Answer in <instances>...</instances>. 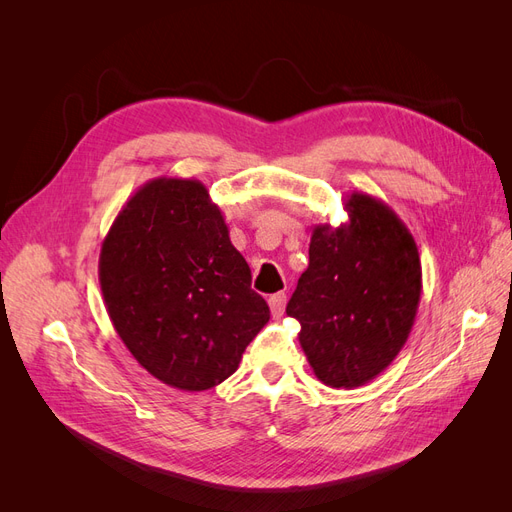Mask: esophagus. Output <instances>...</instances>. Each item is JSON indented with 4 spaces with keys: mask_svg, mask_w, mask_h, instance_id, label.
Returning <instances> with one entry per match:
<instances>
[{
    "mask_svg": "<svg viewBox=\"0 0 512 512\" xmlns=\"http://www.w3.org/2000/svg\"><path fill=\"white\" fill-rule=\"evenodd\" d=\"M269 307H271L273 318H282L284 316V309H286V294L284 292L271 294V297H269Z\"/></svg>",
    "mask_w": 512,
    "mask_h": 512,
    "instance_id": "esophagus-1",
    "label": "esophagus"
}]
</instances>
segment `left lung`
Here are the masks:
<instances>
[{
    "label": "left lung",
    "instance_id": "8db88e82",
    "mask_svg": "<svg viewBox=\"0 0 512 512\" xmlns=\"http://www.w3.org/2000/svg\"><path fill=\"white\" fill-rule=\"evenodd\" d=\"M348 222L314 226L309 267L286 314L320 382L356 389L380 376L408 342L423 271L406 224L382 200L352 192Z\"/></svg>",
    "mask_w": 512,
    "mask_h": 512
}]
</instances>
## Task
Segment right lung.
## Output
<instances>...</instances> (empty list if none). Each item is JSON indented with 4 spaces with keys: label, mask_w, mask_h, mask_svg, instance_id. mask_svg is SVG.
<instances>
[{
    "label": "right lung",
    "mask_w": 512,
    "mask_h": 512,
    "mask_svg": "<svg viewBox=\"0 0 512 512\" xmlns=\"http://www.w3.org/2000/svg\"><path fill=\"white\" fill-rule=\"evenodd\" d=\"M98 275L121 342L179 391H207L235 374L271 318L198 179L141 185L102 241Z\"/></svg>",
    "instance_id": "1"
}]
</instances>
